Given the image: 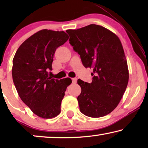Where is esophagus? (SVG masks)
Segmentation results:
<instances>
[{"label":"esophagus","mask_w":148,"mask_h":148,"mask_svg":"<svg viewBox=\"0 0 148 148\" xmlns=\"http://www.w3.org/2000/svg\"><path fill=\"white\" fill-rule=\"evenodd\" d=\"M72 82L73 83V84H75L77 82V79L76 78H72Z\"/></svg>","instance_id":"1"}]
</instances>
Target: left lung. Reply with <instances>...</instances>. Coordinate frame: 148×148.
Here are the masks:
<instances>
[{"mask_svg": "<svg viewBox=\"0 0 148 148\" xmlns=\"http://www.w3.org/2000/svg\"><path fill=\"white\" fill-rule=\"evenodd\" d=\"M66 32L84 66L94 71L90 84L77 80L82 88L77 97L81 112L93 118L106 116L120 102L129 82L121 40L113 32L96 24Z\"/></svg>", "mask_w": 148, "mask_h": 148, "instance_id": "obj_1", "label": "left lung"}]
</instances>
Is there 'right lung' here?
Returning a JSON list of instances; mask_svg holds the SVG:
<instances>
[{"mask_svg": "<svg viewBox=\"0 0 148 148\" xmlns=\"http://www.w3.org/2000/svg\"><path fill=\"white\" fill-rule=\"evenodd\" d=\"M69 39L64 32L42 29L30 36L18 48L13 60L12 76L21 100L37 116L54 118L70 78L58 80L48 76L56 48Z\"/></svg>", "mask_w": 148, "mask_h": 148, "instance_id": "right-lung-1", "label": "right lung"}]
</instances>
